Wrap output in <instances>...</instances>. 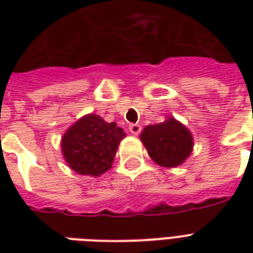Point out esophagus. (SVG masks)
<instances>
[{
    "label": "esophagus",
    "instance_id": "obj_1",
    "mask_svg": "<svg viewBox=\"0 0 253 253\" xmlns=\"http://www.w3.org/2000/svg\"><path fill=\"white\" fill-rule=\"evenodd\" d=\"M128 130H130V132L134 134V135H138V134L141 132V130H142V127H141V125H138V123H132V125L128 126Z\"/></svg>",
    "mask_w": 253,
    "mask_h": 253
}]
</instances>
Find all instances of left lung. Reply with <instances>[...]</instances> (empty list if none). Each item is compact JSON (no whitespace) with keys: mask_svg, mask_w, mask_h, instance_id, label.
Listing matches in <instances>:
<instances>
[{"mask_svg":"<svg viewBox=\"0 0 253 253\" xmlns=\"http://www.w3.org/2000/svg\"><path fill=\"white\" fill-rule=\"evenodd\" d=\"M141 139L149 156L161 167L180 165L192 150L191 132L173 118L146 126Z\"/></svg>","mask_w":253,"mask_h":253,"instance_id":"obj_1","label":"left lung"}]
</instances>
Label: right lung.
Here are the masks:
<instances>
[{
    "label": "right lung",
    "mask_w": 253,
    "mask_h": 253,
    "mask_svg": "<svg viewBox=\"0 0 253 253\" xmlns=\"http://www.w3.org/2000/svg\"><path fill=\"white\" fill-rule=\"evenodd\" d=\"M126 132L100 116L86 115L76 122L62 138L67 164L80 175L100 176L112 167L116 149Z\"/></svg>",
    "instance_id": "1"
}]
</instances>
